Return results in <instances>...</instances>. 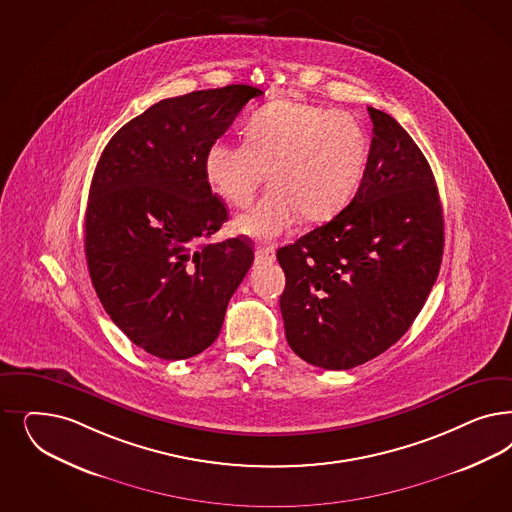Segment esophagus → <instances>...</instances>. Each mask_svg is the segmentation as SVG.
<instances>
[{"instance_id": "34e87169", "label": "esophagus", "mask_w": 512, "mask_h": 512, "mask_svg": "<svg viewBox=\"0 0 512 512\" xmlns=\"http://www.w3.org/2000/svg\"><path fill=\"white\" fill-rule=\"evenodd\" d=\"M256 256H258L260 260L271 264V262H275V247H273V245H269V247H258Z\"/></svg>"}]
</instances>
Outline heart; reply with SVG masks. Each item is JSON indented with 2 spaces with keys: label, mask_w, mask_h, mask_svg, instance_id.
<instances>
[{
  "label": "heart",
  "mask_w": 512,
  "mask_h": 512,
  "mask_svg": "<svg viewBox=\"0 0 512 512\" xmlns=\"http://www.w3.org/2000/svg\"><path fill=\"white\" fill-rule=\"evenodd\" d=\"M367 160V135L345 111L279 99L248 118L245 145L216 141L205 177L233 207H248L269 177L264 199L239 216L235 230L275 239L305 220H324L354 194Z\"/></svg>",
  "instance_id": "heart-1"
}]
</instances>
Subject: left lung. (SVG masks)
<instances>
[{"instance_id": "obj_1", "label": "left lung", "mask_w": 512, "mask_h": 512, "mask_svg": "<svg viewBox=\"0 0 512 512\" xmlns=\"http://www.w3.org/2000/svg\"><path fill=\"white\" fill-rule=\"evenodd\" d=\"M367 113L373 139L356 196L328 224L277 250L286 341L301 360L330 371L369 362L405 335L445 247L426 156L392 116Z\"/></svg>"}]
</instances>
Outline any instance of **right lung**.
I'll return each mask as SVG.
<instances>
[{
    "label": "right lung",
    "mask_w": 512,
    "mask_h": 512,
    "mask_svg": "<svg viewBox=\"0 0 512 512\" xmlns=\"http://www.w3.org/2000/svg\"><path fill=\"white\" fill-rule=\"evenodd\" d=\"M264 92L247 84L162 99L101 152L84 222L90 279L126 337L167 362L215 343L254 252L239 235L207 243L228 220L205 154Z\"/></svg>",
    "instance_id": "obj_1"
}]
</instances>
